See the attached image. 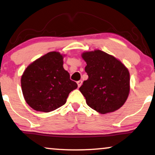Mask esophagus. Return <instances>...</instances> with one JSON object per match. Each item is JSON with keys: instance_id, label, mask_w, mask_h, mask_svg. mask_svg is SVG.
<instances>
[{"instance_id": "1", "label": "esophagus", "mask_w": 155, "mask_h": 155, "mask_svg": "<svg viewBox=\"0 0 155 155\" xmlns=\"http://www.w3.org/2000/svg\"><path fill=\"white\" fill-rule=\"evenodd\" d=\"M82 83H83V81H81V80H80V81H77V84H78V87L81 86Z\"/></svg>"}]
</instances>
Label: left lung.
<instances>
[{
    "label": "left lung",
    "mask_w": 155,
    "mask_h": 155,
    "mask_svg": "<svg viewBox=\"0 0 155 155\" xmlns=\"http://www.w3.org/2000/svg\"><path fill=\"white\" fill-rule=\"evenodd\" d=\"M88 78L79 90L88 106L101 114L122 107L130 90V73L126 65L114 56L99 50L83 51Z\"/></svg>",
    "instance_id": "1"
}]
</instances>
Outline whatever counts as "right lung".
I'll use <instances>...</instances> for the list:
<instances>
[{
	"label": "right lung",
	"mask_w": 155,
	"mask_h": 155,
	"mask_svg": "<svg viewBox=\"0 0 155 155\" xmlns=\"http://www.w3.org/2000/svg\"><path fill=\"white\" fill-rule=\"evenodd\" d=\"M65 55L50 51L33 61L21 76L22 92L27 104L36 111L50 112L65 104L68 95L77 89L63 68Z\"/></svg>",
	"instance_id": "1"
}]
</instances>
